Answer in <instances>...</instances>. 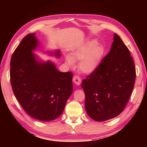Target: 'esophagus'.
<instances>
[{
  "instance_id": "1",
  "label": "esophagus",
  "mask_w": 147,
  "mask_h": 147,
  "mask_svg": "<svg viewBox=\"0 0 147 147\" xmlns=\"http://www.w3.org/2000/svg\"><path fill=\"white\" fill-rule=\"evenodd\" d=\"M73 82L76 84L77 85H80L81 83H82V81H81V78H80V76H78V75H74L73 76Z\"/></svg>"
}]
</instances>
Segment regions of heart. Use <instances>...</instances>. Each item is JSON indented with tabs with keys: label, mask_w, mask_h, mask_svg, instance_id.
Instances as JSON below:
<instances>
[{
	"label": "heart",
	"mask_w": 147,
	"mask_h": 147,
	"mask_svg": "<svg viewBox=\"0 0 147 147\" xmlns=\"http://www.w3.org/2000/svg\"><path fill=\"white\" fill-rule=\"evenodd\" d=\"M104 53V48L101 45H96L94 40H90L74 49L69 57H66V61L69 65L80 61V69L85 73H92L100 63Z\"/></svg>",
	"instance_id": "obj_1"
}]
</instances>
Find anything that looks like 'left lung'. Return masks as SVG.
I'll list each match as a JSON object with an SVG mask.
<instances>
[{
    "label": "left lung",
    "instance_id": "1",
    "mask_svg": "<svg viewBox=\"0 0 147 147\" xmlns=\"http://www.w3.org/2000/svg\"><path fill=\"white\" fill-rule=\"evenodd\" d=\"M135 78L136 69L129 49L115 33L110 52L82 82L86 113L96 121L117 116L129 100Z\"/></svg>",
    "mask_w": 147,
    "mask_h": 147
}]
</instances>
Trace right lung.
Instances as JSON below:
<instances>
[{"label":"right lung","mask_w":147,"mask_h":147,"mask_svg":"<svg viewBox=\"0 0 147 147\" xmlns=\"http://www.w3.org/2000/svg\"><path fill=\"white\" fill-rule=\"evenodd\" d=\"M38 45L35 33L24 37L12 55L10 80L24 111L35 119L49 121L60 116L73 93V73L59 71L51 61L37 60L32 51ZM55 55L60 57V51Z\"/></svg>","instance_id":"right-lung-1"}]
</instances>
